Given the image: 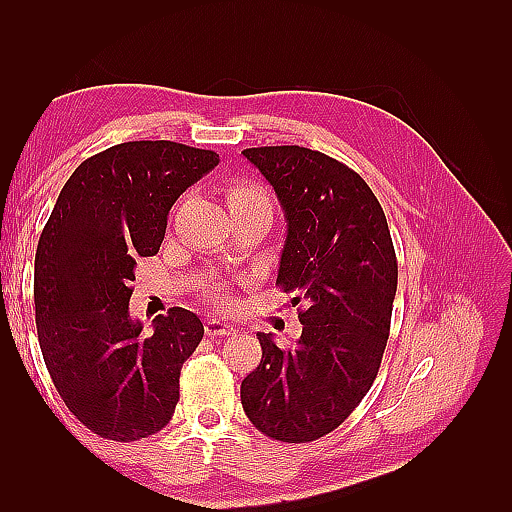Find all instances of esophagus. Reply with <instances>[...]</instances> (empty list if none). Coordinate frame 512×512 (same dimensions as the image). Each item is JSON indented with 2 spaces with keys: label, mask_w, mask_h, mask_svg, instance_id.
I'll list each match as a JSON object with an SVG mask.
<instances>
[{
  "label": "esophagus",
  "mask_w": 512,
  "mask_h": 512,
  "mask_svg": "<svg viewBox=\"0 0 512 512\" xmlns=\"http://www.w3.org/2000/svg\"><path fill=\"white\" fill-rule=\"evenodd\" d=\"M205 331H207V335H211V337H222V335L237 333V327H235V324L226 322V320H220V318H209V320L205 322Z\"/></svg>",
  "instance_id": "esophagus-1"
}]
</instances>
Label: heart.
Returning <instances> with one entry per match:
<instances>
[{
  "mask_svg": "<svg viewBox=\"0 0 512 512\" xmlns=\"http://www.w3.org/2000/svg\"><path fill=\"white\" fill-rule=\"evenodd\" d=\"M267 198L269 200V194L260 188V185L256 183H250V181H235L228 188V205L235 207L239 203H247V200H262Z\"/></svg>",
  "mask_w": 512,
  "mask_h": 512,
  "instance_id": "1",
  "label": "heart"
}]
</instances>
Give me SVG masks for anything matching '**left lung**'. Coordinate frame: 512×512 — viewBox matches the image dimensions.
Wrapping results in <instances>:
<instances>
[{
    "label": "left lung",
    "mask_w": 512,
    "mask_h": 512,
    "mask_svg": "<svg viewBox=\"0 0 512 512\" xmlns=\"http://www.w3.org/2000/svg\"><path fill=\"white\" fill-rule=\"evenodd\" d=\"M286 218L277 286L303 303L297 346L258 333L260 365L241 382L252 425L280 442H312L342 425L374 384L397 290L389 224L352 168L299 145L245 149Z\"/></svg>",
    "instance_id": "1"
}]
</instances>
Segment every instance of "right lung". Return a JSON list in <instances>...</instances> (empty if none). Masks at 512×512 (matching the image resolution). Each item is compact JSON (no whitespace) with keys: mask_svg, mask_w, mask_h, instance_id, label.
Wrapping results in <instances>:
<instances>
[{"mask_svg":"<svg viewBox=\"0 0 512 512\" xmlns=\"http://www.w3.org/2000/svg\"><path fill=\"white\" fill-rule=\"evenodd\" d=\"M218 164L215 151L173 141L108 147L74 170L42 230L40 350L68 410L100 438L134 442L173 418L181 367L205 329L173 307L143 335L128 309L134 267L158 254L175 200Z\"/></svg>","mask_w":512,"mask_h":512,"instance_id":"right-lung-1","label":"right lung"}]
</instances>
